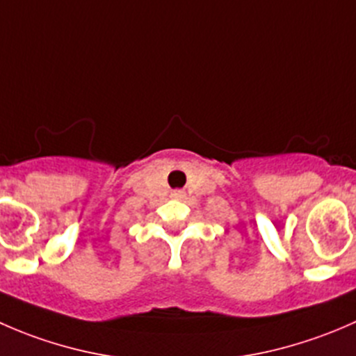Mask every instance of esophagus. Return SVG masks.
I'll return each mask as SVG.
<instances>
[{"instance_id":"obj_1","label":"esophagus","mask_w":356,"mask_h":356,"mask_svg":"<svg viewBox=\"0 0 356 356\" xmlns=\"http://www.w3.org/2000/svg\"><path fill=\"white\" fill-rule=\"evenodd\" d=\"M172 196H174V198H182V196H184V193H182V191H174V195H172Z\"/></svg>"}]
</instances>
